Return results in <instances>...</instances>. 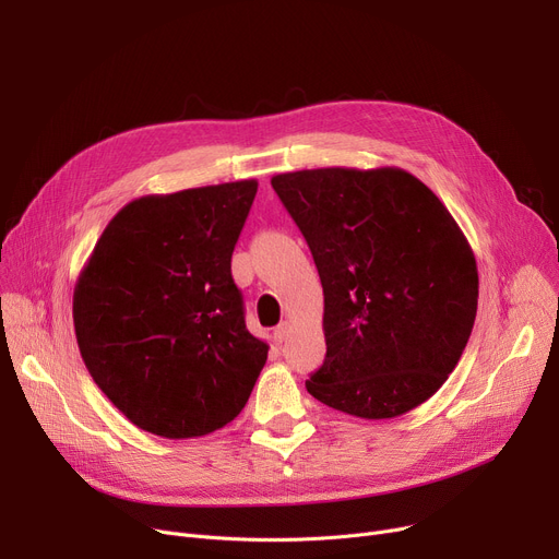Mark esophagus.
Here are the masks:
<instances>
[{
	"mask_svg": "<svg viewBox=\"0 0 559 559\" xmlns=\"http://www.w3.org/2000/svg\"><path fill=\"white\" fill-rule=\"evenodd\" d=\"M287 335H289V324L287 321H281V324L274 329V342L283 344L287 340Z\"/></svg>",
	"mask_w": 559,
	"mask_h": 559,
	"instance_id": "34e87169",
	"label": "esophagus"
}]
</instances>
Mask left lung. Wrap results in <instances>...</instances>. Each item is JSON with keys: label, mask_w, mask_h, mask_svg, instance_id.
Wrapping results in <instances>:
<instances>
[{"label": "left lung", "mask_w": 559, "mask_h": 559, "mask_svg": "<svg viewBox=\"0 0 559 559\" xmlns=\"http://www.w3.org/2000/svg\"><path fill=\"white\" fill-rule=\"evenodd\" d=\"M324 287L326 358L306 390L392 419L447 383L472 335L478 267L447 205L399 167L276 174Z\"/></svg>", "instance_id": "obj_1"}]
</instances>
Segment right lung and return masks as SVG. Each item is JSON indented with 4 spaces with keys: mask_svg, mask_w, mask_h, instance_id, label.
I'll use <instances>...</instances> for the list:
<instances>
[{
    "mask_svg": "<svg viewBox=\"0 0 559 559\" xmlns=\"http://www.w3.org/2000/svg\"><path fill=\"white\" fill-rule=\"evenodd\" d=\"M255 192L251 179L140 197L108 222L76 281L81 358L146 432L188 439L226 426L267 362L230 276Z\"/></svg>",
    "mask_w": 559,
    "mask_h": 559,
    "instance_id": "1",
    "label": "right lung"
}]
</instances>
